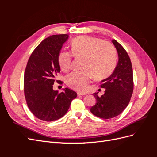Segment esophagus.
Here are the masks:
<instances>
[{"instance_id": "34e87169", "label": "esophagus", "mask_w": 157, "mask_h": 157, "mask_svg": "<svg viewBox=\"0 0 157 157\" xmlns=\"http://www.w3.org/2000/svg\"><path fill=\"white\" fill-rule=\"evenodd\" d=\"M77 95H78V96H84V95H86V94H83V93H80V92H77Z\"/></svg>"}]
</instances>
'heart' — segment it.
<instances>
[{"instance_id": "b5f03b06", "label": "heart", "mask_w": 157, "mask_h": 157, "mask_svg": "<svg viewBox=\"0 0 157 157\" xmlns=\"http://www.w3.org/2000/svg\"><path fill=\"white\" fill-rule=\"evenodd\" d=\"M70 52L62 50L58 55V63L61 69L67 72L72 62L73 56L82 58V71H75L66 77V83L69 87L79 92H85L91 82L93 75L102 78L110 75L115 67L116 50L108 41L98 37L83 35L71 42Z\"/></svg>"}]
</instances>
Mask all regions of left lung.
<instances>
[{"label":"left lung","mask_w":157,"mask_h":157,"mask_svg":"<svg viewBox=\"0 0 157 157\" xmlns=\"http://www.w3.org/2000/svg\"><path fill=\"white\" fill-rule=\"evenodd\" d=\"M118 55V62L110 77L103 80L101 87L105 88L101 97L96 98V105L90 111L98 117L109 119L115 117L124 110L129 103L134 90L132 65L127 52L116 40H112Z\"/></svg>","instance_id":"left-lung-1"}]
</instances>
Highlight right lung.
Here are the masks:
<instances>
[{
    "mask_svg": "<svg viewBox=\"0 0 157 157\" xmlns=\"http://www.w3.org/2000/svg\"><path fill=\"white\" fill-rule=\"evenodd\" d=\"M68 35H55L46 38L33 50L27 61L24 73V94L31 112L40 120H58L67 112L71 103L77 96L69 88L58 93L53 90L60 72L58 55Z\"/></svg>",
    "mask_w": 157,
    "mask_h": 157,
    "instance_id": "1",
    "label": "right lung"
}]
</instances>
